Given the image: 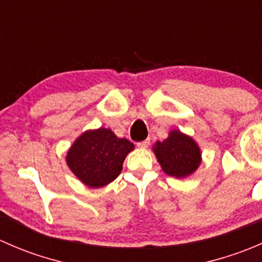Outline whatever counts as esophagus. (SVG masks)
Returning <instances> with one entry per match:
<instances>
[{
	"instance_id": "obj_1",
	"label": "esophagus",
	"mask_w": 262,
	"mask_h": 262,
	"mask_svg": "<svg viewBox=\"0 0 262 262\" xmlns=\"http://www.w3.org/2000/svg\"><path fill=\"white\" fill-rule=\"evenodd\" d=\"M149 143H150V139L148 138V139H144V141L139 142V143L137 144V146H138L139 148H147L148 146H149Z\"/></svg>"
}]
</instances>
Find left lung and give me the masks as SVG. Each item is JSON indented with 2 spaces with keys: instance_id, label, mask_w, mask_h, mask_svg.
<instances>
[{
  "instance_id": "obj_1",
  "label": "left lung",
  "mask_w": 262,
  "mask_h": 262,
  "mask_svg": "<svg viewBox=\"0 0 262 262\" xmlns=\"http://www.w3.org/2000/svg\"><path fill=\"white\" fill-rule=\"evenodd\" d=\"M153 152L163 172L172 178H187L196 171L202 162V153L196 142L178 129L171 130L165 141L156 142Z\"/></svg>"
}]
</instances>
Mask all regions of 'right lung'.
<instances>
[{
  "instance_id": "obj_1",
  "label": "right lung",
  "mask_w": 262,
  "mask_h": 262,
  "mask_svg": "<svg viewBox=\"0 0 262 262\" xmlns=\"http://www.w3.org/2000/svg\"><path fill=\"white\" fill-rule=\"evenodd\" d=\"M134 144L118 138L112 129L99 128L82 133L67 152V165L89 187H102L114 181Z\"/></svg>"
}]
</instances>
